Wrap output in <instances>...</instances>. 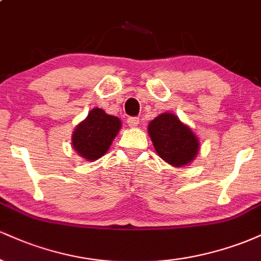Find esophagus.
Segmentation results:
<instances>
[{
  "mask_svg": "<svg viewBox=\"0 0 261 261\" xmlns=\"http://www.w3.org/2000/svg\"><path fill=\"white\" fill-rule=\"evenodd\" d=\"M140 119L139 118H128L127 119V124L130 127H136L139 125Z\"/></svg>",
  "mask_w": 261,
  "mask_h": 261,
  "instance_id": "obj_1",
  "label": "esophagus"
}]
</instances>
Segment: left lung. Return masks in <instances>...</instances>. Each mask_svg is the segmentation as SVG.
Masks as SVG:
<instances>
[{
    "mask_svg": "<svg viewBox=\"0 0 261 261\" xmlns=\"http://www.w3.org/2000/svg\"><path fill=\"white\" fill-rule=\"evenodd\" d=\"M148 135L157 154L173 167L188 166L199 153V139L175 114L162 113L149 121Z\"/></svg>",
    "mask_w": 261,
    "mask_h": 261,
    "instance_id": "obj_1",
    "label": "left lung"
}]
</instances>
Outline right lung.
<instances>
[{
  "label": "right lung",
  "mask_w": 261,
  "mask_h": 261,
  "mask_svg": "<svg viewBox=\"0 0 261 261\" xmlns=\"http://www.w3.org/2000/svg\"><path fill=\"white\" fill-rule=\"evenodd\" d=\"M120 128V119L94 108L74 128L72 147L81 157L93 162L107 153Z\"/></svg>",
  "instance_id": "right-lung-1"
}]
</instances>
